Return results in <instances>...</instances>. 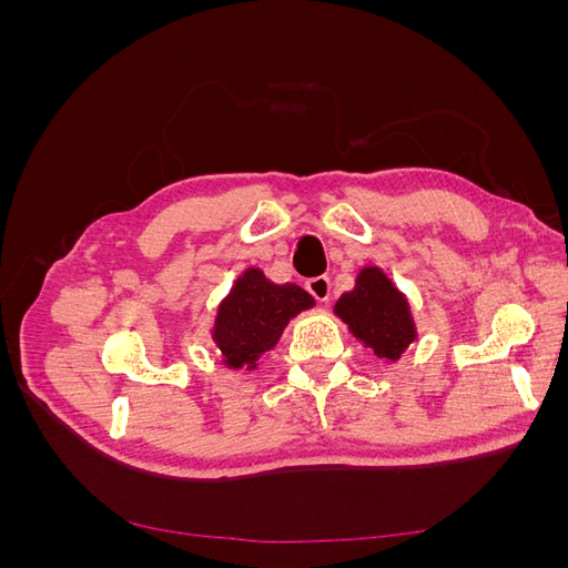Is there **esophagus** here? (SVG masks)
Here are the masks:
<instances>
[{"instance_id":"esophagus-1","label":"esophagus","mask_w":568,"mask_h":568,"mask_svg":"<svg viewBox=\"0 0 568 568\" xmlns=\"http://www.w3.org/2000/svg\"><path fill=\"white\" fill-rule=\"evenodd\" d=\"M305 288H307V294H311L315 301H320V303H324V301H329V296H332V282L326 280V277H313V280H307L305 282Z\"/></svg>"}]
</instances>
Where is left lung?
I'll return each mask as SVG.
<instances>
[{
  "mask_svg": "<svg viewBox=\"0 0 568 568\" xmlns=\"http://www.w3.org/2000/svg\"><path fill=\"white\" fill-rule=\"evenodd\" d=\"M334 313L348 324L353 336L365 341L374 355L386 359H398L417 338L407 298L379 267L359 272L355 288L338 298Z\"/></svg>",
  "mask_w": 568,
  "mask_h": 568,
  "instance_id": "obj_1",
  "label": "left lung"
}]
</instances>
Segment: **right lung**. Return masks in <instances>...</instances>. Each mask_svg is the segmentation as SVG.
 <instances>
[{
	"label": "right lung",
	"instance_id": "1",
	"mask_svg": "<svg viewBox=\"0 0 568 568\" xmlns=\"http://www.w3.org/2000/svg\"><path fill=\"white\" fill-rule=\"evenodd\" d=\"M313 296L296 284H272L263 270L248 267L220 303L213 341L232 369H255L257 357L274 348L291 317L313 307Z\"/></svg>",
	"mask_w": 568,
	"mask_h": 568
}]
</instances>
